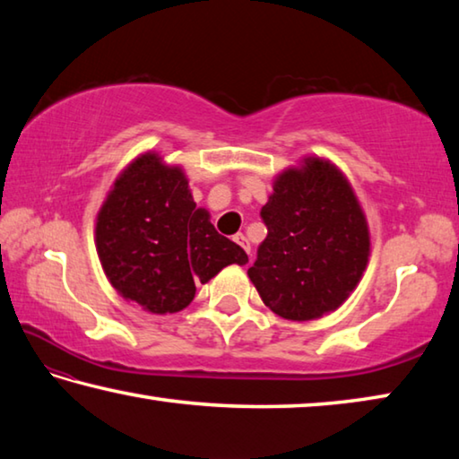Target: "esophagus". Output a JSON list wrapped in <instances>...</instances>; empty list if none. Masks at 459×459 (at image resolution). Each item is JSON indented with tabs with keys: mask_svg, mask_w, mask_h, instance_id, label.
Returning a JSON list of instances; mask_svg holds the SVG:
<instances>
[{
	"mask_svg": "<svg viewBox=\"0 0 459 459\" xmlns=\"http://www.w3.org/2000/svg\"><path fill=\"white\" fill-rule=\"evenodd\" d=\"M232 238H235V243H237V245H240V247L245 248L247 255H251V243H248V240H247V237L243 235V232H238V235H235Z\"/></svg>",
	"mask_w": 459,
	"mask_h": 459,
	"instance_id": "esophagus-1",
	"label": "esophagus"
}]
</instances>
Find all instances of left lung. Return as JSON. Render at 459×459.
<instances>
[{
  "mask_svg": "<svg viewBox=\"0 0 459 459\" xmlns=\"http://www.w3.org/2000/svg\"><path fill=\"white\" fill-rule=\"evenodd\" d=\"M267 237L248 277L263 304L285 320L333 312L367 269V219L351 184L330 161L285 169L261 208Z\"/></svg>",
  "mask_w": 459,
  "mask_h": 459,
  "instance_id": "obj_1",
  "label": "left lung"
}]
</instances>
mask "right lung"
Instances as JSON below:
<instances>
[{"mask_svg": "<svg viewBox=\"0 0 459 459\" xmlns=\"http://www.w3.org/2000/svg\"><path fill=\"white\" fill-rule=\"evenodd\" d=\"M97 253L111 285L152 314L180 312L247 253L196 208L180 168L145 153L123 172L97 216Z\"/></svg>", "mask_w": 459, "mask_h": 459, "instance_id": "add662e5", "label": "right lung"}]
</instances>
